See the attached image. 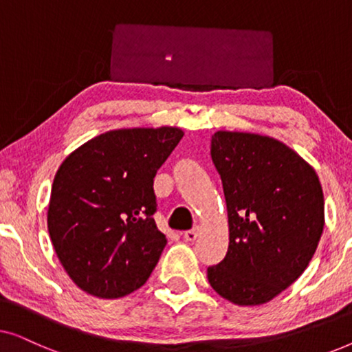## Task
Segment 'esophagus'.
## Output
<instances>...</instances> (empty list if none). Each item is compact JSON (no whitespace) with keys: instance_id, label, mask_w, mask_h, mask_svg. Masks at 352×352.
<instances>
[{"instance_id":"1","label":"esophagus","mask_w":352,"mask_h":352,"mask_svg":"<svg viewBox=\"0 0 352 352\" xmlns=\"http://www.w3.org/2000/svg\"><path fill=\"white\" fill-rule=\"evenodd\" d=\"M199 230H200L199 226H195L194 229L186 230V232H184V239L187 240V242H194V240H195L197 237H199Z\"/></svg>"}]
</instances>
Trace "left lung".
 <instances>
[{"label":"left lung","instance_id":"8db88e82","mask_svg":"<svg viewBox=\"0 0 352 352\" xmlns=\"http://www.w3.org/2000/svg\"><path fill=\"white\" fill-rule=\"evenodd\" d=\"M211 160L223 181L229 248L208 267V282L234 305H263L314 256L324 230L319 177L290 147L259 134L214 133Z\"/></svg>","mask_w":352,"mask_h":352}]
</instances>
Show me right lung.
<instances>
[{
  "instance_id": "right-lung-1",
  "label": "right lung",
  "mask_w": 352,
  "mask_h": 352,
  "mask_svg": "<svg viewBox=\"0 0 352 352\" xmlns=\"http://www.w3.org/2000/svg\"><path fill=\"white\" fill-rule=\"evenodd\" d=\"M182 136L170 126L115 129L76 148L57 170L47 229L83 292L122 298L152 274L166 245L153 221V177Z\"/></svg>"
}]
</instances>
